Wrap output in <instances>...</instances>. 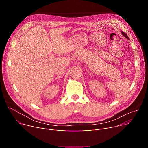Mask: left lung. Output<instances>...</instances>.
I'll return each instance as SVG.
<instances>
[{"label":"left lung","mask_w":148,"mask_h":148,"mask_svg":"<svg viewBox=\"0 0 148 148\" xmlns=\"http://www.w3.org/2000/svg\"><path fill=\"white\" fill-rule=\"evenodd\" d=\"M121 33H122V34L124 36V37H125L126 38H128V39H130L129 38V37H128V36H127V34H126V33H125L123 32H121Z\"/></svg>","instance_id":"1"}]
</instances>
